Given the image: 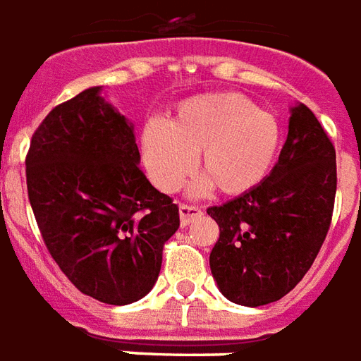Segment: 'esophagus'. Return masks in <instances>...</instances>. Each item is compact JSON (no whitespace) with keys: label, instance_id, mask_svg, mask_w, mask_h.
<instances>
[{"label":"esophagus","instance_id":"34e87169","mask_svg":"<svg viewBox=\"0 0 361 361\" xmlns=\"http://www.w3.org/2000/svg\"><path fill=\"white\" fill-rule=\"evenodd\" d=\"M178 217H180V225L186 227V225H190L192 221L202 217V209L196 206H188V204H180L178 206Z\"/></svg>","mask_w":361,"mask_h":361}]
</instances>
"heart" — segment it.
I'll list each match as a JSON object with an SVG mask.
<instances>
[{
  "instance_id": "obj_1",
  "label": "heart",
  "mask_w": 361,
  "mask_h": 361,
  "mask_svg": "<svg viewBox=\"0 0 361 361\" xmlns=\"http://www.w3.org/2000/svg\"><path fill=\"white\" fill-rule=\"evenodd\" d=\"M281 126L269 111L236 94H202L177 105L167 123L149 121L140 148L149 177L161 192H175L196 165L202 177L192 192L215 186L240 196L264 183L277 159Z\"/></svg>"
}]
</instances>
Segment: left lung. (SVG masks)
I'll return each mask as SVG.
<instances>
[{
	"mask_svg": "<svg viewBox=\"0 0 361 361\" xmlns=\"http://www.w3.org/2000/svg\"><path fill=\"white\" fill-rule=\"evenodd\" d=\"M335 194V148L314 113L294 104L285 146L267 178L207 209L219 225L209 267L221 294L248 307L288 294L327 236Z\"/></svg>",
	"mask_w": 361,
	"mask_h": 361,
	"instance_id": "8db88e82",
	"label": "left lung"
}]
</instances>
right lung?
<instances>
[{
    "label": "right lung",
    "instance_id": "add662e5",
    "mask_svg": "<svg viewBox=\"0 0 361 361\" xmlns=\"http://www.w3.org/2000/svg\"><path fill=\"white\" fill-rule=\"evenodd\" d=\"M92 86L34 133L26 186L49 254L92 298L125 306L159 277L178 207L140 169L134 125Z\"/></svg>",
    "mask_w": 361,
    "mask_h": 361
}]
</instances>
